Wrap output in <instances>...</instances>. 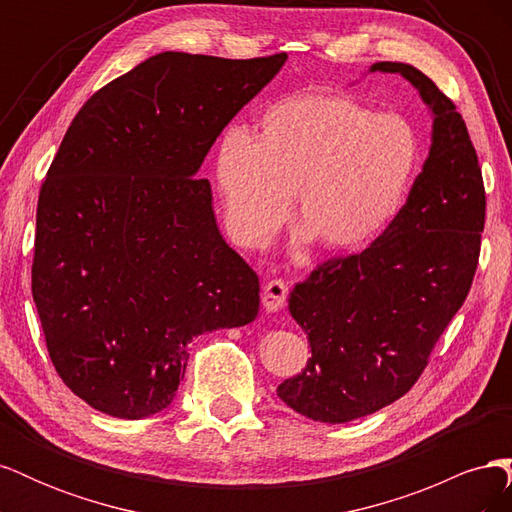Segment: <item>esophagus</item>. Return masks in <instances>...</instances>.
Wrapping results in <instances>:
<instances>
[{"label": "esophagus", "instance_id": "34e87169", "mask_svg": "<svg viewBox=\"0 0 512 512\" xmlns=\"http://www.w3.org/2000/svg\"><path fill=\"white\" fill-rule=\"evenodd\" d=\"M288 299V284L284 280H271L265 284L262 290V305H265L267 312H277L282 309Z\"/></svg>", "mask_w": 512, "mask_h": 512}]
</instances>
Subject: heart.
I'll return each instance as SVG.
<instances>
[{
    "label": "heart",
    "mask_w": 512,
    "mask_h": 512,
    "mask_svg": "<svg viewBox=\"0 0 512 512\" xmlns=\"http://www.w3.org/2000/svg\"><path fill=\"white\" fill-rule=\"evenodd\" d=\"M421 158V134L408 117L337 91H303L262 108L250 136H222L215 188L241 245L269 243L292 194L303 237L329 254H352L397 218Z\"/></svg>",
    "instance_id": "1"
}]
</instances>
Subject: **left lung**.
<instances>
[{"label": "left lung", "mask_w": 512, "mask_h": 512, "mask_svg": "<svg viewBox=\"0 0 512 512\" xmlns=\"http://www.w3.org/2000/svg\"><path fill=\"white\" fill-rule=\"evenodd\" d=\"M401 74L431 111V147L406 205L359 254L316 267L290 292L288 312L312 359L277 386L288 408L320 423H348L404 397L466 301L485 228V185L466 121L429 76Z\"/></svg>", "instance_id": "left-lung-1"}]
</instances>
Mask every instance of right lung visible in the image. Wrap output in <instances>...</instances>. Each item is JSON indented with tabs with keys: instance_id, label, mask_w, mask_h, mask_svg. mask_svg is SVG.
<instances>
[{
	"instance_id": "1",
	"label": "right lung",
	"mask_w": 512,
	"mask_h": 512,
	"mask_svg": "<svg viewBox=\"0 0 512 512\" xmlns=\"http://www.w3.org/2000/svg\"><path fill=\"white\" fill-rule=\"evenodd\" d=\"M286 59L158 53L72 119L38 198L32 294L59 378L91 408L162 412L192 339L256 318L258 275L196 173Z\"/></svg>"
}]
</instances>
